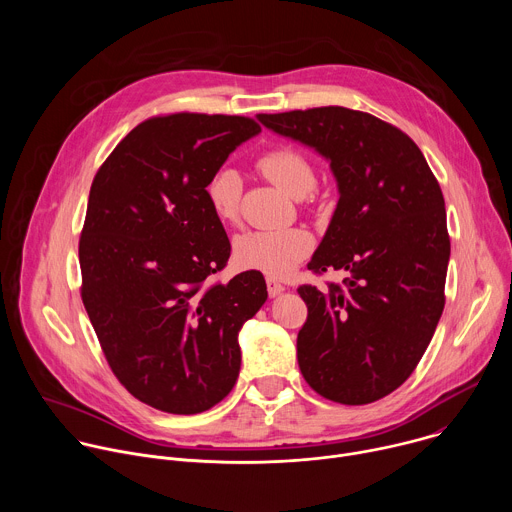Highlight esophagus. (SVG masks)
I'll return each instance as SVG.
<instances>
[{
	"mask_svg": "<svg viewBox=\"0 0 512 512\" xmlns=\"http://www.w3.org/2000/svg\"><path fill=\"white\" fill-rule=\"evenodd\" d=\"M283 289H285V287H283V285H281L277 279H273V277H267V294H269L271 298L279 296Z\"/></svg>",
	"mask_w": 512,
	"mask_h": 512,
	"instance_id": "1",
	"label": "esophagus"
}]
</instances>
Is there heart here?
<instances>
[{
    "label": "heart",
    "instance_id": "heart-1",
    "mask_svg": "<svg viewBox=\"0 0 512 512\" xmlns=\"http://www.w3.org/2000/svg\"><path fill=\"white\" fill-rule=\"evenodd\" d=\"M257 170L283 192L302 198L316 186L310 158L294 145H277L257 158ZM212 214L225 225L239 223L241 180L233 170H218L206 184ZM314 249V237L302 227L251 231L237 239L235 259L241 267L269 277H287Z\"/></svg>",
    "mask_w": 512,
    "mask_h": 512
}]
</instances>
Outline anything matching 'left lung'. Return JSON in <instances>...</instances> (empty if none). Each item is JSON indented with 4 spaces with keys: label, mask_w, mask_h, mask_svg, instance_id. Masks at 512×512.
<instances>
[{
    "label": "left lung",
    "mask_w": 512,
    "mask_h": 512,
    "mask_svg": "<svg viewBox=\"0 0 512 512\" xmlns=\"http://www.w3.org/2000/svg\"><path fill=\"white\" fill-rule=\"evenodd\" d=\"M257 117L330 160L340 192L308 269L350 275L328 289L298 287L308 306L300 371L334 403L379 401L415 371L444 312L450 235L442 188L415 141L371 113L314 107Z\"/></svg>",
    "instance_id": "8db88e82"
}]
</instances>
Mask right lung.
<instances>
[{"mask_svg": "<svg viewBox=\"0 0 512 512\" xmlns=\"http://www.w3.org/2000/svg\"><path fill=\"white\" fill-rule=\"evenodd\" d=\"M261 125L170 113L133 127L97 170L79 239L81 298L119 383L141 403L194 415L237 383V334L267 300L259 271L229 283L231 243L206 184Z\"/></svg>", "mask_w": 512, "mask_h": 512, "instance_id": "add662e5", "label": "right lung"}]
</instances>
